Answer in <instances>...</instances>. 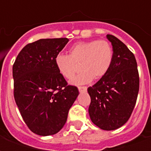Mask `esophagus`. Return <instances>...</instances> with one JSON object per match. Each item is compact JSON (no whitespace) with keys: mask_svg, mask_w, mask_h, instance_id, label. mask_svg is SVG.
<instances>
[{"mask_svg":"<svg viewBox=\"0 0 151 151\" xmlns=\"http://www.w3.org/2000/svg\"><path fill=\"white\" fill-rule=\"evenodd\" d=\"M86 90H87L86 86H78L79 92H85L86 91Z\"/></svg>","mask_w":151,"mask_h":151,"instance_id":"1","label":"esophagus"}]
</instances>
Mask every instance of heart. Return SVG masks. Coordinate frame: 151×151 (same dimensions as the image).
<instances>
[{
  "instance_id": "heart-1",
  "label": "heart",
  "mask_w": 151,
  "mask_h": 151,
  "mask_svg": "<svg viewBox=\"0 0 151 151\" xmlns=\"http://www.w3.org/2000/svg\"><path fill=\"white\" fill-rule=\"evenodd\" d=\"M69 55L58 54L55 65L61 75L72 78L80 64L81 72L73 78L70 83L82 85L99 79L107 74L113 60V49L107 40H91L74 43L69 50Z\"/></svg>"
}]
</instances>
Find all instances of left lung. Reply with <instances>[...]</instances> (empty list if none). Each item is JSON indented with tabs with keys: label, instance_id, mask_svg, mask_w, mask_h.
I'll return each mask as SVG.
<instances>
[{
	"label": "left lung",
	"instance_id": "left-lung-1",
	"mask_svg": "<svg viewBox=\"0 0 151 151\" xmlns=\"http://www.w3.org/2000/svg\"><path fill=\"white\" fill-rule=\"evenodd\" d=\"M113 49V60L107 74L87 89L91 96L89 115L96 126L115 130L129 119L139 91L135 56L120 40L107 35Z\"/></svg>",
	"mask_w": 151,
	"mask_h": 151
}]
</instances>
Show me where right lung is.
<instances>
[{
    "label": "right lung",
    "instance_id": "right-lung-1",
    "mask_svg": "<svg viewBox=\"0 0 151 151\" xmlns=\"http://www.w3.org/2000/svg\"><path fill=\"white\" fill-rule=\"evenodd\" d=\"M69 40L41 39L22 49L13 65L16 104L35 134H56L65 125L79 92L68 86L55 65V57Z\"/></svg>",
    "mask_w": 151,
    "mask_h": 151
}]
</instances>
